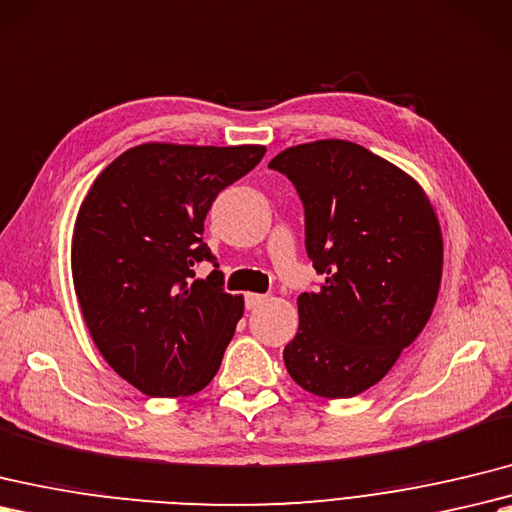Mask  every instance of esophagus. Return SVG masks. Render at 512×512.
I'll use <instances>...</instances> for the list:
<instances>
[{
	"label": "esophagus",
	"mask_w": 512,
	"mask_h": 512,
	"mask_svg": "<svg viewBox=\"0 0 512 512\" xmlns=\"http://www.w3.org/2000/svg\"><path fill=\"white\" fill-rule=\"evenodd\" d=\"M266 301H268L266 294H255V292L246 294V307H248V310H257V307L264 305Z\"/></svg>",
	"instance_id": "obj_1"
}]
</instances>
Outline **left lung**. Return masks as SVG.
I'll return each mask as SVG.
<instances>
[{
	"mask_svg": "<svg viewBox=\"0 0 512 512\" xmlns=\"http://www.w3.org/2000/svg\"><path fill=\"white\" fill-rule=\"evenodd\" d=\"M305 207V248L323 283L299 296L283 349L312 395L347 399L375 386L427 325L443 275V233L423 187L353 141L318 139L268 163Z\"/></svg>",
	"mask_w": 512,
	"mask_h": 512,
	"instance_id": "left-lung-1",
	"label": "left lung"
}]
</instances>
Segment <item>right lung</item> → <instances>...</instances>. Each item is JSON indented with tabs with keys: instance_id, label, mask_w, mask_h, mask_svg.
I'll return each instance as SVG.
<instances>
[{
	"instance_id": "right-lung-1",
	"label": "right lung",
	"mask_w": 512,
	"mask_h": 512,
	"mask_svg": "<svg viewBox=\"0 0 512 512\" xmlns=\"http://www.w3.org/2000/svg\"><path fill=\"white\" fill-rule=\"evenodd\" d=\"M264 146L141 144L95 178L71 237V277L95 347L148 397H187L218 373L244 314L202 242L211 202Z\"/></svg>"
}]
</instances>
